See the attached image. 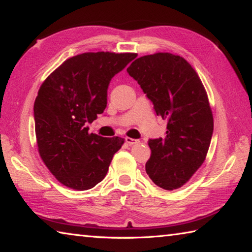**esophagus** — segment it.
Instances as JSON below:
<instances>
[{
    "mask_svg": "<svg viewBox=\"0 0 252 252\" xmlns=\"http://www.w3.org/2000/svg\"><path fill=\"white\" fill-rule=\"evenodd\" d=\"M126 142L129 144V146H133V144H135V143H138L139 142V140H136V139H132V138H126Z\"/></svg>",
    "mask_w": 252,
    "mask_h": 252,
    "instance_id": "obj_1",
    "label": "esophagus"
}]
</instances>
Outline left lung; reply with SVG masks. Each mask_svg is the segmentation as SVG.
Segmentation results:
<instances>
[{
	"instance_id": "left-lung-1",
	"label": "left lung",
	"mask_w": 252,
	"mask_h": 252,
	"mask_svg": "<svg viewBox=\"0 0 252 252\" xmlns=\"http://www.w3.org/2000/svg\"><path fill=\"white\" fill-rule=\"evenodd\" d=\"M167 120L164 138L150 139L146 171L164 190L181 188L206 160L213 116L199 75L182 57L155 53L138 58L126 69Z\"/></svg>"
}]
</instances>
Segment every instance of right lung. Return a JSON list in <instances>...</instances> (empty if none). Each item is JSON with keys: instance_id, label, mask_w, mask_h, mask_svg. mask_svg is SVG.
I'll return each mask as SVG.
<instances>
[{"instance_id": "add662e5", "label": "right lung", "mask_w": 252, "mask_h": 252, "mask_svg": "<svg viewBox=\"0 0 252 252\" xmlns=\"http://www.w3.org/2000/svg\"><path fill=\"white\" fill-rule=\"evenodd\" d=\"M135 53L87 52L65 60L42 83L34 102L37 150L59 182L91 189L103 180L125 139L89 133L106 108L111 79Z\"/></svg>"}]
</instances>
